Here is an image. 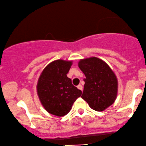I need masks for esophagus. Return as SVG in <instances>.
Here are the masks:
<instances>
[{
	"mask_svg": "<svg viewBox=\"0 0 146 146\" xmlns=\"http://www.w3.org/2000/svg\"><path fill=\"white\" fill-rule=\"evenodd\" d=\"M77 88H78L79 90H82H82H83V86H82L81 84H79V85H78V86H77Z\"/></svg>",
	"mask_w": 146,
	"mask_h": 146,
	"instance_id": "esophagus-1",
	"label": "esophagus"
}]
</instances>
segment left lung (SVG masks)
<instances>
[{
    "label": "left lung",
    "mask_w": 146,
    "mask_h": 146,
    "mask_svg": "<svg viewBox=\"0 0 146 146\" xmlns=\"http://www.w3.org/2000/svg\"><path fill=\"white\" fill-rule=\"evenodd\" d=\"M79 67L86 78L82 98L90 108L102 111L112 104L117 95L118 82L113 71L96 57L81 60Z\"/></svg>",
    "instance_id": "8db88e82"
}]
</instances>
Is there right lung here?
I'll return each instance as SVG.
<instances>
[{
  "instance_id": "add662e5",
  "label": "right lung",
  "mask_w": 146,
  "mask_h": 146,
  "mask_svg": "<svg viewBox=\"0 0 146 146\" xmlns=\"http://www.w3.org/2000/svg\"><path fill=\"white\" fill-rule=\"evenodd\" d=\"M71 64V61L63 60L50 62L43 70L37 85L38 96L44 108L58 117L66 115L82 94L67 76Z\"/></svg>"
}]
</instances>
